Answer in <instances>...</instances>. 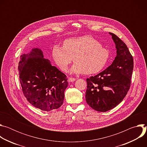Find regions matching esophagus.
Instances as JSON below:
<instances>
[{
    "mask_svg": "<svg viewBox=\"0 0 147 147\" xmlns=\"http://www.w3.org/2000/svg\"><path fill=\"white\" fill-rule=\"evenodd\" d=\"M75 80H76V78H73V77H69V78H68V81H69V82H73V81H74Z\"/></svg>",
    "mask_w": 147,
    "mask_h": 147,
    "instance_id": "1",
    "label": "esophagus"
}]
</instances>
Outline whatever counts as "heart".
I'll return each instance as SVG.
<instances>
[{"label": "heart", "mask_w": 147, "mask_h": 147, "mask_svg": "<svg viewBox=\"0 0 147 147\" xmlns=\"http://www.w3.org/2000/svg\"><path fill=\"white\" fill-rule=\"evenodd\" d=\"M53 60L59 69L66 72L72 61L75 63L71 73L80 74H94L106 66L109 58V51L102 47L98 40L90 35L71 38L65 40L63 48L54 47Z\"/></svg>", "instance_id": "b5f03b06"}]
</instances>
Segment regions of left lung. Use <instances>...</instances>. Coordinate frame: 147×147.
<instances>
[{
    "label": "left lung",
    "mask_w": 147,
    "mask_h": 147,
    "mask_svg": "<svg viewBox=\"0 0 147 147\" xmlns=\"http://www.w3.org/2000/svg\"><path fill=\"white\" fill-rule=\"evenodd\" d=\"M109 34L116 45L115 60L107 69L87 79L86 102L93 109L102 112L116 107L127 95L134 66L126 45L115 34Z\"/></svg>",
    "instance_id": "left-lung-1"
}]
</instances>
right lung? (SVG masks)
<instances>
[{"mask_svg": "<svg viewBox=\"0 0 147 147\" xmlns=\"http://www.w3.org/2000/svg\"><path fill=\"white\" fill-rule=\"evenodd\" d=\"M18 69L23 94L33 107L48 112L62 105L67 77L44 58L41 49L21 55Z\"/></svg>", "mask_w": 147, "mask_h": 147, "instance_id": "add662e5", "label": "right lung"}]
</instances>
